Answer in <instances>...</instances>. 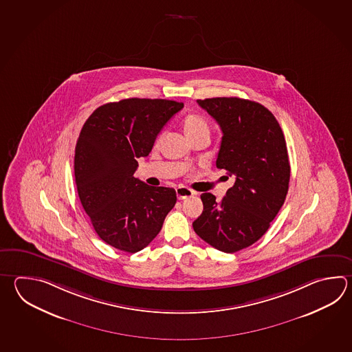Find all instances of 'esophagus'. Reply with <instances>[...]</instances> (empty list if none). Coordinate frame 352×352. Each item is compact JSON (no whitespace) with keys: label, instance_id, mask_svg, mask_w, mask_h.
I'll return each instance as SVG.
<instances>
[{"label":"esophagus","instance_id":"34e87169","mask_svg":"<svg viewBox=\"0 0 352 352\" xmlns=\"http://www.w3.org/2000/svg\"><path fill=\"white\" fill-rule=\"evenodd\" d=\"M175 192H177V197H178V199H180V201L187 199L189 197H193L194 194H195V192H193L192 189H189L187 187L177 188Z\"/></svg>","mask_w":352,"mask_h":352}]
</instances>
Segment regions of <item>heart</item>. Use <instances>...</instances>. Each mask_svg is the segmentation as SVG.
I'll return each instance as SVG.
<instances>
[{"label": "heart", "mask_w": 352, "mask_h": 352, "mask_svg": "<svg viewBox=\"0 0 352 352\" xmlns=\"http://www.w3.org/2000/svg\"><path fill=\"white\" fill-rule=\"evenodd\" d=\"M183 131L188 140L197 137H208L210 135V124L208 120L199 114H189L182 122ZM159 139L157 140L158 144Z\"/></svg>", "instance_id": "obj_1"}]
</instances>
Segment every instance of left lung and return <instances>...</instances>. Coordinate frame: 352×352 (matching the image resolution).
Listing matches in <instances>:
<instances>
[{
	"instance_id": "8db88e82",
	"label": "left lung",
	"mask_w": 352,
	"mask_h": 352,
	"mask_svg": "<svg viewBox=\"0 0 352 352\" xmlns=\"http://www.w3.org/2000/svg\"><path fill=\"white\" fill-rule=\"evenodd\" d=\"M223 137L217 168L234 177L221 201L203 193V212L194 232L218 251L234 253L265 234L283 206L291 175L287 146L274 115L256 101L239 98L197 100Z\"/></svg>"
}]
</instances>
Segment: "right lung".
<instances>
[{"mask_svg": "<svg viewBox=\"0 0 352 352\" xmlns=\"http://www.w3.org/2000/svg\"><path fill=\"white\" fill-rule=\"evenodd\" d=\"M184 107L165 99H124L87 118L75 148V183L98 236L135 253L157 237L177 203L173 188L151 187L134 177L165 124Z\"/></svg>", "mask_w": 352, "mask_h": 352, "instance_id": "1", "label": "right lung"}]
</instances>
